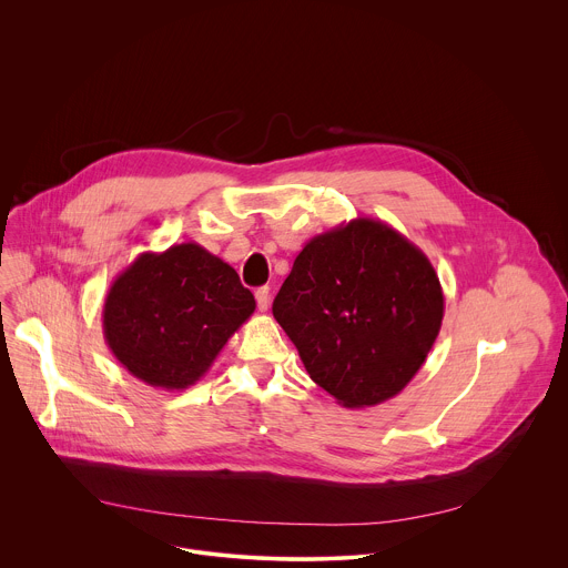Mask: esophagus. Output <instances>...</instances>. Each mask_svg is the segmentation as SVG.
<instances>
[{"instance_id":"obj_1","label":"esophagus","mask_w":568,"mask_h":568,"mask_svg":"<svg viewBox=\"0 0 568 568\" xmlns=\"http://www.w3.org/2000/svg\"><path fill=\"white\" fill-rule=\"evenodd\" d=\"M256 303H258L261 312H265L270 307V287H258L256 290Z\"/></svg>"}]
</instances>
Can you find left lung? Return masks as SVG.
<instances>
[{
  "label": "left lung",
  "instance_id": "1",
  "mask_svg": "<svg viewBox=\"0 0 568 568\" xmlns=\"http://www.w3.org/2000/svg\"><path fill=\"white\" fill-rule=\"evenodd\" d=\"M310 377L346 409L395 397L423 368L445 314L429 258L382 220L314 235L274 298Z\"/></svg>",
  "mask_w": 568,
  "mask_h": 568
}]
</instances>
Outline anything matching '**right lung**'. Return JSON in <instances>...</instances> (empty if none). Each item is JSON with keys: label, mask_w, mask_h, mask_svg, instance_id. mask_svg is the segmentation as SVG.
Masks as SVG:
<instances>
[{"label": "right lung", "mask_w": 568, "mask_h": 568, "mask_svg": "<svg viewBox=\"0 0 568 568\" xmlns=\"http://www.w3.org/2000/svg\"><path fill=\"white\" fill-rule=\"evenodd\" d=\"M256 310L235 270L197 242L143 252L110 285L103 337L119 364L164 390H184L211 368Z\"/></svg>", "instance_id": "right-lung-1"}]
</instances>
